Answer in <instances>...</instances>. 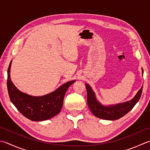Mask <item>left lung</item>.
<instances>
[{"label": "left lung", "instance_id": "8db88e82", "mask_svg": "<svg viewBox=\"0 0 150 150\" xmlns=\"http://www.w3.org/2000/svg\"><path fill=\"white\" fill-rule=\"evenodd\" d=\"M143 75V69H142ZM87 93V104L91 111L95 117L108 120H115L124 117L131 111L139 102L142 94V87L137 92L133 98L123 103L115 105H105L101 103L97 100L96 94L88 83H85Z\"/></svg>", "mask_w": 150, "mask_h": 150}]
</instances>
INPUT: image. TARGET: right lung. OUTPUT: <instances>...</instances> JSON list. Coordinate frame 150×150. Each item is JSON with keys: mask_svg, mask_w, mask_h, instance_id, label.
Instances as JSON below:
<instances>
[{"mask_svg": "<svg viewBox=\"0 0 150 150\" xmlns=\"http://www.w3.org/2000/svg\"><path fill=\"white\" fill-rule=\"evenodd\" d=\"M12 60L8 69L7 87L12 103L21 114L32 121L47 120L59 113L68 88L76 80L67 82L56 90L43 96H34L19 91L10 78Z\"/></svg>", "mask_w": 150, "mask_h": 150, "instance_id": "right-lung-1", "label": "right lung"}]
</instances>
